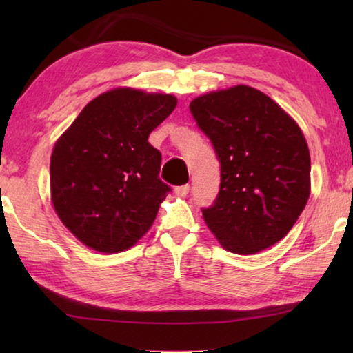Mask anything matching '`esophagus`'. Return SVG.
I'll list each match as a JSON object with an SVG mask.
<instances>
[{
	"mask_svg": "<svg viewBox=\"0 0 353 353\" xmlns=\"http://www.w3.org/2000/svg\"><path fill=\"white\" fill-rule=\"evenodd\" d=\"M188 191H190V185H188V183L181 185V187H176V188H174V193H176L177 196H187Z\"/></svg>",
	"mask_w": 353,
	"mask_h": 353,
	"instance_id": "esophagus-1",
	"label": "esophagus"
}]
</instances>
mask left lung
Instances as JSON below:
<instances>
[{
    "label": "left lung",
    "mask_w": 353,
    "mask_h": 353,
    "mask_svg": "<svg viewBox=\"0 0 353 353\" xmlns=\"http://www.w3.org/2000/svg\"><path fill=\"white\" fill-rule=\"evenodd\" d=\"M196 124L221 163L219 193L202 208L225 250L252 255L288 234L310 196V151L301 128L248 85L191 101Z\"/></svg>",
    "instance_id": "8db88e82"
}]
</instances>
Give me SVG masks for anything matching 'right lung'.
<instances>
[{
    "label": "right lung",
    "instance_id": "add662e5",
    "mask_svg": "<svg viewBox=\"0 0 353 353\" xmlns=\"http://www.w3.org/2000/svg\"><path fill=\"white\" fill-rule=\"evenodd\" d=\"M172 94L115 88L90 101L52 149L51 199L77 240L126 250L152 225L171 191L149 134L176 109Z\"/></svg>",
    "mask_w": 353,
    "mask_h": 353
}]
</instances>
